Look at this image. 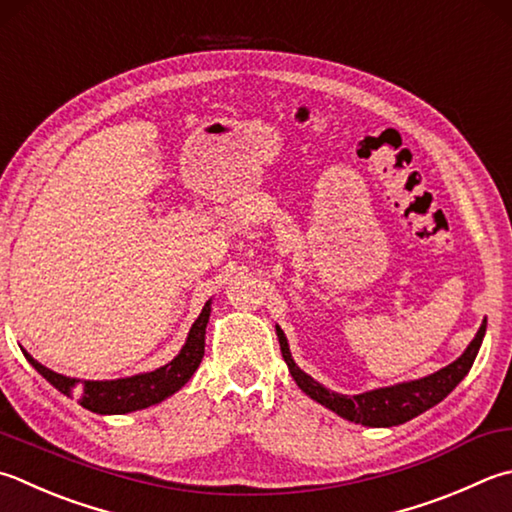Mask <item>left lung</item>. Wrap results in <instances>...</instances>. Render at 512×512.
<instances>
[{
    "instance_id": "left-lung-1",
    "label": "left lung",
    "mask_w": 512,
    "mask_h": 512,
    "mask_svg": "<svg viewBox=\"0 0 512 512\" xmlns=\"http://www.w3.org/2000/svg\"><path fill=\"white\" fill-rule=\"evenodd\" d=\"M484 334H486V318L477 330L475 339L470 341V345L457 361H452L450 365H446V368H441L428 376H421V379L394 383V385H388V388H376L361 394H341L325 388L323 383L314 381L310 374L298 368L292 352H289L285 332L276 325V336H278V343H281L283 359L298 388H301L307 397L325 406L327 410L339 414V417L352 423H361V426H368V428L399 426V423H406L414 417H419L421 412L435 408L437 403L446 399L448 394L461 383V379L470 372L481 347V341H484Z\"/></svg>"
}]
</instances>
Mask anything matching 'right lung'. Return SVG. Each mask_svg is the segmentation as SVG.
Returning a JSON list of instances; mask_svg holds the SVG:
<instances>
[{"mask_svg": "<svg viewBox=\"0 0 512 512\" xmlns=\"http://www.w3.org/2000/svg\"><path fill=\"white\" fill-rule=\"evenodd\" d=\"M211 316V298L202 307L200 316L191 325L187 334V341L182 350L173 356V359L162 365V368L153 372H142L133 376H124V379H111V381H86V379H73V376L57 374L48 370L46 365L35 361L26 350L24 356L33 368L40 372L44 379L60 390L66 397H77L86 410L95 414H127L144 410L149 406L169 399L176 394L182 385H185L205 356V334L207 323Z\"/></svg>", "mask_w": 512, "mask_h": 512, "instance_id": "1", "label": "right lung"}]
</instances>
